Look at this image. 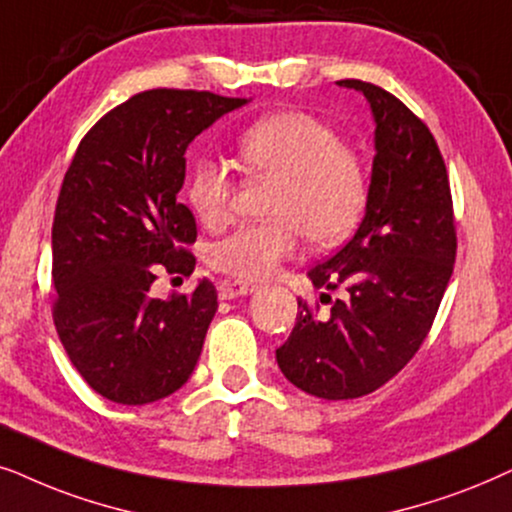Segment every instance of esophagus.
<instances>
[{"mask_svg": "<svg viewBox=\"0 0 512 512\" xmlns=\"http://www.w3.org/2000/svg\"><path fill=\"white\" fill-rule=\"evenodd\" d=\"M252 292H255V285L236 283V281L220 283V299H236V297L252 295Z\"/></svg>", "mask_w": 512, "mask_h": 512, "instance_id": "esophagus-1", "label": "esophagus"}]
</instances>
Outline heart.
<instances>
[{
	"mask_svg": "<svg viewBox=\"0 0 512 512\" xmlns=\"http://www.w3.org/2000/svg\"><path fill=\"white\" fill-rule=\"evenodd\" d=\"M238 163L252 177L274 180L267 213L274 222L238 227L210 250V264L238 281H264L297 252L299 234L311 245H335L365 213L370 182L363 161L342 135L306 112L264 117L236 138ZM234 182L222 163L196 159L185 199L206 227H220Z\"/></svg>",
	"mask_w": 512,
	"mask_h": 512,
	"instance_id": "obj_1",
	"label": "heart"
}]
</instances>
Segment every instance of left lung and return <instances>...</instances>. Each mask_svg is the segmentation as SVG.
<instances>
[{
    "mask_svg": "<svg viewBox=\"0 0 512 512\" xmlns=\"http://www.w3.org/2000/svg\"><path fill=\"white\" fill-rule=\"evenodd\" d=\"M374 114L370 196L356 236L309 271L332 304L297 299V323L276 349L281 372L304 393L349 400L377 391L414 358L440 309L456 260L449 177L433 133L393 93L342 79Z\"/></svg>",
    "mask_w": 512,
    "mask_h": 512,
    "instance_id": "1",
    "label": "left lung"
}]
</instances>
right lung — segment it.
I'll use <instances>...</instances> for the list:
<instances>
[{
	"mask_svg": "<svg viewBox=\"0 0 512 512\" xmlns=\"http://www.w3.org/2000/svg\"><path fill=\"white\" fill-rule=\"evenodd\" d=\"M245 102L152 88L109 109L74 152L53 217V323L77 372L112 403H154L192 377L215 285L203 278L170 299L149 288L163 269L194 271L196 220L177 201L185 152Z\"/></svg>",
	"mask_w": 512,
	"mask_h": 512,
	"instance_id": "right-lung-1",
	"label": "right lung"
}]
</instances>
